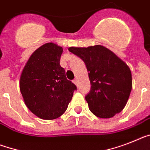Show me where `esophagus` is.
<instances>
[{"instance_id": "esophagus-1", "label": "esophagus", "mask_w": 150, "mask_h": 150, "mask_svg": "<svg viewBox=\"0 0 150 150\" xmlns=\"http://www.w3.org/2000/svg\"><path fill=\"white\" fill-rule=\"evenodd\" d=\"M73 82H74V84H75V85H77V86H78V85H79V82H78L77 79H75V80H73Z\"/></svg>"}]
</instances>
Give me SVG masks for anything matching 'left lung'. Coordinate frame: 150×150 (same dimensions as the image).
<instances>
[{
    "label": "left lung",
    "mask_w": 150,
    "mask_h": 150,
    "mask_svg": "<svg viewBox=\"0 0 150 150\" xmlns=\"http://www.w3.org/2000/svg\"><path fill=\"white\" fill-rule=\"evenodd\" d=\"M84 61L88 72L91 91L85 97L92 114L110 118L120 113L129 99L132 75L129 66L117 55L100 45L69 47Z\"/></svg>",
    "instance_id": "left-lung-1"
}]
</instances>
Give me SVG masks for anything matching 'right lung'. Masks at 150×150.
<instances>
[{"label":"right lung","instance_id":"obj_1","mask_svg":"<svg viewBox=\"0 0 150 150\" xmlns=\"http://www.w3.org/2000/svg\"><path fill=\"white\" fill-rule=\"evenodd\" d=\"M62 52L57 44H44L33 52L21 72L20 90L25 104L43 120L62 115L77 88L60 65Z\"/></svg>","mask_w":150,"mask_h":150}]
</instances>
